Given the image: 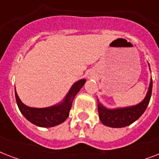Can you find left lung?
I'll list each match as a JSON object with an SVG mask.
<instances>
[{"label":"left lung","instance_id":"1","mask_svg":"<svg viewBox=\"0 0 159 159\" xmlns=\"http://www.w3.org/2000/svg\"><path fill=\"white\" fill-rule=\"evenodd\" d=\"M152 88H153V80L151 78L148 92L144 99L135 106L109 109L103 106L99 100L97 99V109L102 123L104 125L111 128H122L134 123L145 111L150 101Z\"/></svg>","mask_w":159,"mask_h":159}]
</instances>
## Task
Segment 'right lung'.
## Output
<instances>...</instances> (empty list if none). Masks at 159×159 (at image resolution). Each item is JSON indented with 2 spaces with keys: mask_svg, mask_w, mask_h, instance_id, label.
I'll use <instances>...</instances> for the list:
<instances>
[{
  "mask_svg": "<svg viewBox=\"0 0 159 159\" xmlns=\"http://www.w3.org/2000/svg\"><path fill=\"white\" fill-rule=\"evenodd\" d=\"M86 79L78 80L72 85L70 90L58 104L44 108H35L26 106L21 102L15 87L16 103L21 114L34 125L43 128H49L58 125L66 120L69 116V111L72 108V104L76 95L78 93L81 88L84 86Z\"/></svg>",
  "mask_w": 159,
  "mask_h": 159,
  "instance_id": "1",
  "label": "right lung"
}]
</instances>
